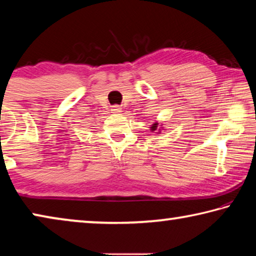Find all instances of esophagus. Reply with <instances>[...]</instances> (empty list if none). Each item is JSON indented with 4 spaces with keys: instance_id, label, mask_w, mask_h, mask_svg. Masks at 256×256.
Here are the masks:
<instances>
[{
    "instance_id": "1",
    "label": "esophagus",
    "mask_w": 256,
    "mask_h": 256,
    "mask_svg": "<svg viewBox=\"0 0 256 256\" xmlns=\"http://www.w3.org/2000/svg\"><path fill=\"white\" fill-rule=\"evenodd\" d=\"M112 112H122V108H120V107L118 106V105H115V106L112 107Z\"/></svg>"
}]
</instances>
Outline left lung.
I'll use <instances>...</instances> for the list:
<instances>
[{"label":"left lung","mask_w":256,"mask_h":256,"mask_svg":"<svg viewBox=\"0 0 256 256\" xmlns=\"http://www.w3.org/2000/svg\"><path fill=\"white\" fill-rule=\"evenodd\" d=\"M156 125H157V124H154V126L151 128H152V130H156V128H157V126H156Z\"/></svg>","instance_id":"8db88e82"}]
</instances>
